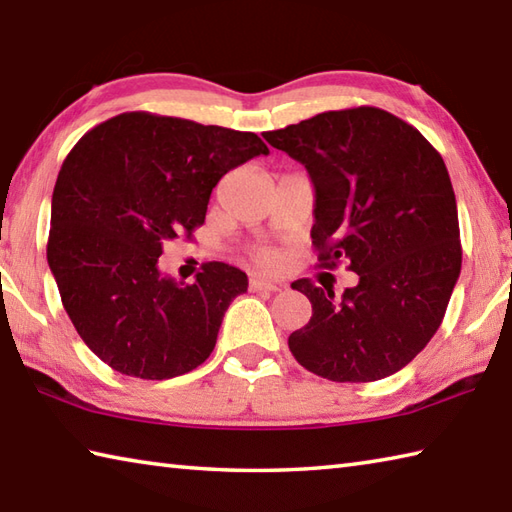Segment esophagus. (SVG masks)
Masks as SVG:
<instances>
[{
  "instance_id": "esophagus-1",
  "label": "esophagus",
  "mask_w": 512,
  "mask_h": 512,
  "mask_svg": "<svg viewBox=\"0 0 512 512\" xmlns=\"http://www.w3.org/2000/svg\"><path fill=\"white\" fill-rule=\"evenodd\" d=\"M250 291H282V284L264 280V277H250Z\"/></svg>"
}]
</instances>
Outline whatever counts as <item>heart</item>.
<instances>
[{
    "label": "heart",
    "instance_id": "obj_1",
    "mask_svg": "<svg viewBox=\"0 0 512 512\" xmlns=\"http://www.w3.org/2000/svg\"><path fill=\"white\" fill-rule=\"evenodd\" d=\"M253 259L257 266L266 268V271H277L284 264V255L280 250H273V248H259L253 253Z\"/></svg>",
    "mask_w": 512,
    "mask_h": 512
}]
</instances>
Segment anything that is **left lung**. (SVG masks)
I'll return each instance as SVG.
<instances>
[{"label":"left lung","mask_w":512,"mask_h":512,"mask_svg":"<svg viewBox=\"0 0 512 512\" xmlns=\"http://www.w3.org/2000/svg\"><path fill=\"white\" fill-rule=\"evenodd\" d=\"M264 138L311 176L320 266L347 262L360 277L338 302L333 288L293 282L313 315L288 336V349L336 383L396 374L441 327L461 273L457 199L441 154L410 123L367 105Z\"/></svg>","instance_id":"left-lung-1"}]
</instances>
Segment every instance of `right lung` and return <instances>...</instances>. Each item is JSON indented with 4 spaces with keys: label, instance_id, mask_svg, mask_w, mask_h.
Here are the masks:
<instances>
[{
    "label": "right lung",
    "instance_id": "right-lung-1",
    "mask_svg": "<svg viewBox=\"0 0 512 512\" xmlns=\"http://www.w3.org/2000/svg\"><path fill=\"white\" fill-rule=\"evenodd\" d=\"M268 154L253 132L125 111L96 125L62 163L46 259L78 336L111 369L165 380L197 369L248 277L203 264L194 284L163 277L167 241L192 239L210 192Z\"/></svg>",
    "mask_w": 512,
    "mask_h": 512
}]
</instances>
